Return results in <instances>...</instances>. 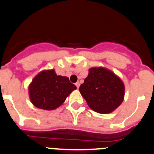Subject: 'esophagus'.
Here are the masks:
<instances>
[{
    "instance_id": "obj_1",
    "label": "esophagus",
    "mask_w": 154,
    "mask_h": 154,
    "mask_svg": "<svg viewBox=\"0 0 154 154\" xmlns=\"http://www.w3.org/2000/svg\"><path fill=\"white\" fill-rule=\"evenodd\" d=\"M75 86H77V88H79V87H80V83H79V82H77V83H75Z\"/></svg>"
}]
</instances>
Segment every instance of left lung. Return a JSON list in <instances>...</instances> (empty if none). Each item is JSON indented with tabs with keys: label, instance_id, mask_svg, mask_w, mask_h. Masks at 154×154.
<instances>
[{
	"label": "left lung",
	"instance_id": "8db88e82",
	"mask_svg": "<svg viewBox=\"0 0 154 154\" xmlns=\"http://www.w3.org/2000/svg\"><path fill=\"white\" fill-rule=\"evenodd\" d=\"M79 90L93 111L107 114L122 104L125 89L122 80L112 71L95 67L88 70V75Z\"/></svg>",
	"mask_w": 154,
	"mask_h": 154
}]
</instances>
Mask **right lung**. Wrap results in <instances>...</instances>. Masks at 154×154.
Returning <instances> with one entry per match:
<instances>
[{"label":"right lung","instance_id":"obj_1","mask_svg":"<svg viewBox=\"0 0 154 154\" xmlns=\"http://www.w3.org/2000/svg\"><path fill=\"white\" fill-rule=\"evenodd\" d=\"M77 87L67 77L57 75L54 69L37 74L29 86L30 101L37 108L54 110L61 106Z\"/></svg>","mask_w":154,"mask_h":154}]
</instances>
